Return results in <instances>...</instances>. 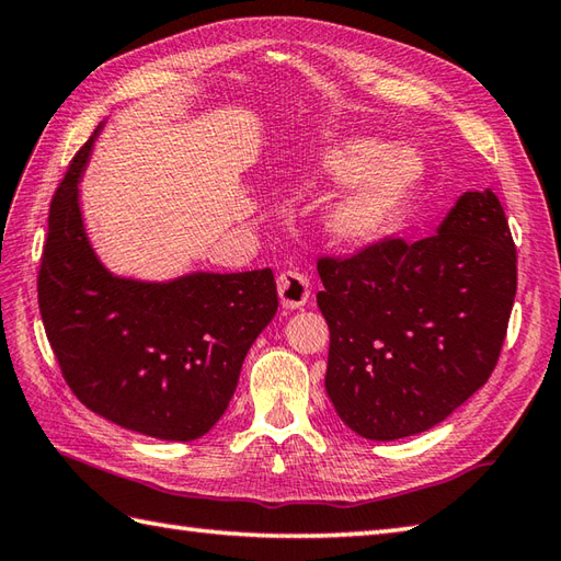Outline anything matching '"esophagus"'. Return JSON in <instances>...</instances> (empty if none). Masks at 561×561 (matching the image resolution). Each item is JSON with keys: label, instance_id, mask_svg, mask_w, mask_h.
I'll return each mask as SVG.
<instances>
[{"label": "esophagus", "instance_id": "obj_1", "mask_svg": "<svg viewBox=\"0 0 561 561\" xmlns=\"http://www.w3.org/2000/svg\"><path fill=\"white\" fill-rule=\"evenodd\" d=\"M277 291L284 308H301L311 296V284L299 270H284L277 277Z\"/></svg>", "mask_w": 561, "mask_h": 561}]
</instances>
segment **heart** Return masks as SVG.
<instances>
[{"label":"heart","instance_id":"1","mask_svg":"<svg viewBox=\"0 0 561 561\" xmlns=\"http://www.w3.org/2000/svg\"><path fill=\"white\" fill-rule=\"evenodd\" d=\"M368 170L367 174L365 171ZM325 171L332 181H364L332 211V229L347 241H364L380 233L398 217L404 199L422 175V161L410 149H390L371 139L350 141L328 157Z\"/></svg>","mask_w":561,"mask_h":561}]
</instances>
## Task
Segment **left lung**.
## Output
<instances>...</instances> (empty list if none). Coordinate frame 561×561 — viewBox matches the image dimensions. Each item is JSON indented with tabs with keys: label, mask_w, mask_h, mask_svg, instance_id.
<instances>
[{
	"label": "left lung",
	"mask_w": 561,
	"mask_h": 561,
	"mask_svg": "<svg viewBox=\"0 0 561 561\" xmlns=\"http://www.w3.org/2000/svg\"><path fill=\"white\" fill-rule=\"evenodd\" d=\"M516 262L492 190L465 193L422 241L390 233L320 255L325 390L342 422L371 440L412 436L480 390L506 340Z\"/></svg>",
	"instance_id": "1"
}]
</instances>
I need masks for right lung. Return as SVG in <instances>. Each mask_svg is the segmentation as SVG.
Masks as SVG:
<instances>
[{
    "instance_id": "1",
    "label": "right lung",
    "mask_w": 561,
    "mask_h": 561,
    "mask_svg": "<svg viewBox=\"0 0 561 561\" xmlns=\"http://www.w3.org/2000/svg\"><path fill=\"white\" fill-rule=\"evenodd\" d=\"M93 137L50 202L38 270L47 342L91 412L153 438H199L229 408L250 344L277 313L274 274L199 272L141 284L105 272L77 202Z\"/></svg>"
}]
</instances>
